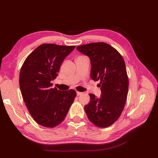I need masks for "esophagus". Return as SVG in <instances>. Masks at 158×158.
<instances>
[{
	"label": "esophagus",
	"instance_id": "obj_1",
	"mask_svg": "<svg viewBox=\"0 0 158 158\" xmlns=\"http://www.w3.org/2000/svg\"><path fill=\"white\" fill-rule=\"evenodd\" d=\"M82 94H83L82 92H76V94H77V95H82Z\"/></svg>",
	"mask_w": 158,
	"mask_h": 158
}]
</instances>
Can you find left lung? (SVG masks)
Returning <instances> with one entry per match:
<instances>
[{"label":"left lung","instance_id":"1","mask_svg":"<svg viewBox=\"0 0 158 158\" xmlns=\"http://www.w3.org/2000/svg\"><path fill=\"white\" fill-rule=\"evenodd\" d=\"M76 49L89 58L91 78L100 81L102 91L99 98L89 94L90 101L84 107L85 111L94 125L108 127L120 117L127 101L128 78L125 60L114 47L103 42L82 45Z\"/></svg>","mask_w":158,"mask_h":158}]
</instances>
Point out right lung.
Listing matches in <instances>:
<instances>
[{"label":"right lung","mask_w":158,"mask_h":158,"mask_svg":"<svg viewBox=\"0 0 158 158\" xmlns=\"http://www.w3.org/2000/svg\"><path fill=\"white\" fill-rule=\"evenodd\" d=\"M75 47L42 44L22 66L19 83L23 101L34 121L43 127L53 128L63 122L76 98L75 90H58L51 83Z\"/></svg>","instance_id":"1"}]
</instances>
